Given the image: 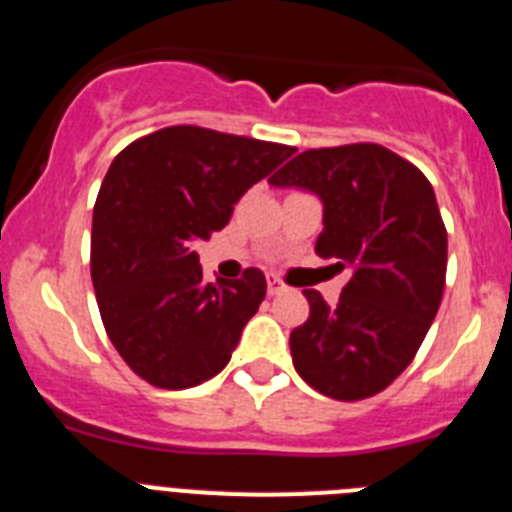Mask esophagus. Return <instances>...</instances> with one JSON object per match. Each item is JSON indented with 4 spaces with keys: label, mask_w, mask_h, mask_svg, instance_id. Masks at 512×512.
<instances>
[{
    "label": "esophagus",
    "mask_w": 512,
    "mask_h": 512,
    "mask_svg": "<svg viewBox=\"0 0 512 512\" xmlns=\"http://www.w3.org/2000/svg\"><path fill=\"white\" fill-rule=\"evenodd\" d=\"M266 284H269V295H279V292H284V289H287V284H284L277 274H269Z\"/></svg>",
    "instance_id": "esophagus-1"
}]
</instances>
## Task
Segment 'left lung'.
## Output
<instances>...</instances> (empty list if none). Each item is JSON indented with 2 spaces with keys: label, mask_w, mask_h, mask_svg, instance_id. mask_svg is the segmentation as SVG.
Segmentation results:
<instances>
[{
  "label": "left lung",
  "mask_w": 512,
  "mask_h": 512,
  "mask_svg": "<svg viewBox=\"0 0 512 512\" xmlns=\"http://www.w3.org/2000/svg\"><path fill=\"white\" fill-rule=\"evenodd\" d=\"M323 202L315 253L351 277L338 305L305 289L310 318L292 330L297 374L354 402L390 387L418 354L446 284V228L423 171L377 143L310 148L269 179Z\"/></svg>",
  "instance_id": "1"
}]
</instances>
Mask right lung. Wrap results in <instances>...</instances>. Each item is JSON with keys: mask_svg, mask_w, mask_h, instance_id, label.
Returning a JSON list of instances; mask_svg holds the SVG:
<instances>
[{"mask_svg": "<svg viewBox=\"0 0 512 512\" xmlns=\"http://www.w3.org/2000/svg\"><path fill=\"white\" fill-rule=\"evenodd\" d=\"M295 153L292 146L197 125L133 140L112 161L92 220L99 315L125 364L161 390L223 372L266 297V277L202 282L197 241L223 230L233 205Z\"/></svg>", "mask_w": 512, "mask_h": 512, "instance_id": "obj_1", "label": "right lung"}]
</instances>
